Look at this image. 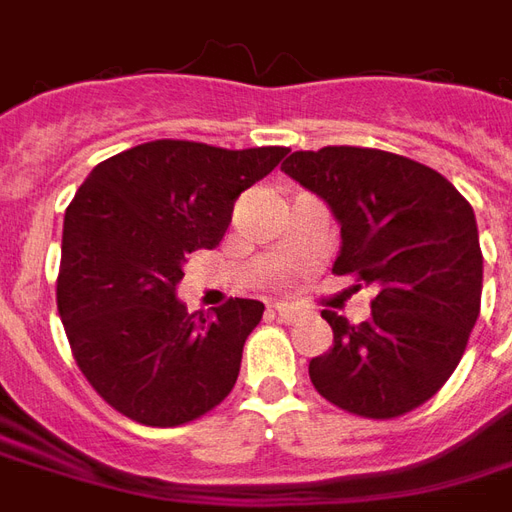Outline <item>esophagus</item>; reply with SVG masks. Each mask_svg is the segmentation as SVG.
<instances>
[{"mask_svg":"<svg viewBox=\"0 0 512 512\" xmlns=\"http://www.w3.org/2000/svg\"><path fill=\"white\" fill-rule=\"evenodd\" d=\"M274 315H279V321H285V323H293L296 321V310L293 307H288V304H274Z\"/></svg>","mask_w":512,"mask_h":512,"instance_id":"34e87169","label":"esophagus"}]
</instances>
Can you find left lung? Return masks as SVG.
I'll list each match as a JSON object with an SVG mask.
<instances>
[{
    "label": "left lung",
    "mask_w": 512,
    "mask_h": 512,
    "mask_svg": "<svg viewBox=\"0 0 512 512\" xmlns=\"http://www.w3.org/2000/svg\"><path fill=\"white\" fill-rule=\"evenodd\" d=\"M282 169L340 222L334 274L376 290L356 326L321 312L334 345L310 362L312 386L356 417L414 411L452 376L480 315L472 205L436 169L373 147L296 150Z\"/></svg>",
    "instance_id": "left-lung-1"
}]
</instances>
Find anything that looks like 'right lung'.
I'll return each mask as SVG.
<instances>
[{
    "label": "right lung",
    "mask_w": 512,
    "mask_h": 512,
    "mask_svg": "<svg viewBox=\"0 0 512 512\" xmlns=\"http://www.w3.org/2000/svg\"><path fill=\"white\" fill-rule=\"evenodd\" d=\"M288 147H224L156 139L106 158L65 211L57 310L73 359L123 417L175 428L208 414L235 386L255 299L213 315L175 296L194 249H213L233 205Z\"/></svg>",
    "instance_id": "1"
}]
</instances>
